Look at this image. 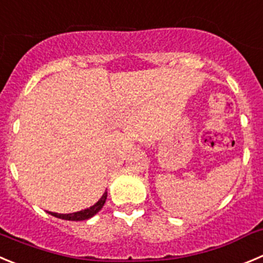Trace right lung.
<instances>
[{
	"mask_svg": "<svg viewBox=\"0 0 263 263\" xmlns=\"http://www.w3.org/2000/svg\"><path fill=\"white\" fill-rule=\"evenodd\" d=\"M107 197V192H105L102 195V197L97 201L93 206L88 208V209L84 210H80V212H76V213H71V214H58V213H51L48 212L49 214L53 215V217H57L61 218V219H65V220H85V219H89L92 218L93 215L97 214L100 210L102 209V206H104L105 201H106Z\"/></svg>",
	"mask_w": 263,
	"mask_h": 263,
	"instance_id": "obj_1",
	"label": "right lung"
}]
</instances>
